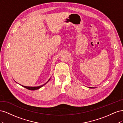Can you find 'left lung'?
<instances>
[{
    "label": "left lung",
    "mask_w": 123,
    "mask_h": 123,
    "mask_svg": "<svg viewBox=\"0 0 123 123\" xmlns=\"http://www.w3.org/2000/svg\"><path fill=\"white\" fill-rule=\"evenodd\" d=\"M90 88H92V87H90Z\"/></svg>",
    "instance_id": "left-lung-1"
}]
</instances>
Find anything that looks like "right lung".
<instances>
[{
    "label": "right lung",
    "mask_w": 123,
    "mask_h": 123,
    "mask_svg": "<svg viewBox=\"0 0 123 123\" xmlns=\"http://www.w3.org/2000/svg\"><path fill=\"white\" fill-rule=\"evenodd\" d=\"M49 80H50V79H49V80H48V81H49ZM48 81H47V83H46L45 84H43V85H42V86H38V87H27V86H23V85H21V86H23V87H25V88H27V89H29V90H37V89H38L39 88H41L42 87H43V86H44L46 83H47L48 82Z\"/></svg>",
    "instance_id": "1"
}]
</instances>
